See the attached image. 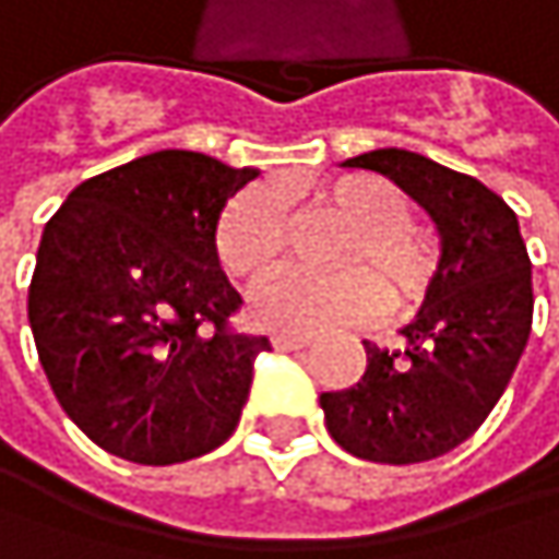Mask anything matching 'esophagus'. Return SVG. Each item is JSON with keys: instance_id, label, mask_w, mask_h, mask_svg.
Listing matches in <instances>:
<instances>
[{"instance_id": "1", "label": "esophagus", "mask_w": 559, "mask_h": 559, "mask_svg": "<svg viewBox=\"0 0 559 559\" xmlns=\"http://www.w3.org/2000/svg\"><path fill=\"white\" fill-rule=\"evenodd\" d=\"M273 348H280V353H293V348H306L312 342L309 332H273Z\"/></svg>"}]
</instances>
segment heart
<instances>
[{
	"label": "heart",
	"instance_id": "heart-1",
	"mask_svg": "<svg viewBox=\"0 0 559 559\" xmlns=\"http://www.w3.org/2000/svg\"><path fill=\"white\" fill-rule=\"evenodd\" d=\"M283 197V190H253L237 197L224 211L217 224V260L227 276L240 283H260L280 266L286 247ZM319 200L353 224V237L345 240L338 253V266L353 270L332 276L283 273L253 293V319L266 329L286 332L359 322L382 306L377 278L385 286L389 306L395 312H408L412 306H418L435 280L438 250L428 234L405 224V197L379 177L356 174L322 187ZM372 275L377 276L374 281Z\"/></svg>",
	"mask_w": 559,
	"mask_h": 559
}]
</instances>
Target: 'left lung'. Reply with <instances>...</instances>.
Masks as SVG:
<instances>
[{"instance_id": "8db88e82", "label": "left lung", "mask_w": 559, "mask_h": 559, "mask_svg": "<svg viewBox=\"0 0 559 559\" xmlns=\"http://www.w3.org/2000/svg\"><path fill=\"white\" fill-rule=\"evenodd\" d=\"M395 180L441 234V260L405 348L366 345V372L322 392L325 428L348 454L418 464L467 441L504 395L531 335L534 286L518 214L480 180L425 154L379 147L348 157Z\"/></svg>"}]
</instances>
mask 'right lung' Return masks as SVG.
Masks as SVG:
<instances>
[{"mask_svg": "<svg viewBox=\"0 0 559 559\" xmlns=\"http://www.w3.org/2000/svg\"><path fill=\"white\" fill-rule=\"evenodd\" d=\"M257 167L154 151L79 183L45 224L28 325L48 385L98 448L177 464L221 448L266 335L230 332L240 293L217 224Z\"/></svg>", "mask_w": 559, "mask_h": 559, "instance_id": "right-lung-1", "label": "right lung"}]
</instances>
